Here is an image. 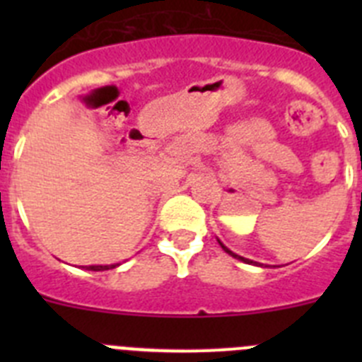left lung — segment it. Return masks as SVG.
<instances>
[{
	"label": "left lung",
	"mask_w": 362,
	"mask_h": 362,
	"mask_svg": "<svg viewBox=\"0 0 362 362\" xmlns=\"http://www.w3.org/2000/svg\"><path fill=\"white\" fill-rule=\"evenodd\" d=\"M219 245H221V248H223V250L226 252V254H230V255H232V257H235V259H241L243 263H248V264H257V263H254V261H250V259H245V257H241V255L233 254V252H232V250H228V248H226V246L223 245V243H221V241H219Z\"/></svg>",
	"instance_id": "1"
}]
</instances>
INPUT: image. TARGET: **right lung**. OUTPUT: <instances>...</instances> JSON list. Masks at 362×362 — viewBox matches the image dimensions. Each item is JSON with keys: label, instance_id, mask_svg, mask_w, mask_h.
I'll return each mask as SVG.
<instances>
[{"label": "right lung", "instance_id": "1", "mask_svg": "<svg viewBox=\"0 0 362 362\" xmlns=\"http://www.w3.org/2000/svg\"><path fill=\"white\" fill-rule=\"evenodd\" d=\"M116 267H119V264H92V267H88L86 270L103 272V270H110V268H116Z\"/></svg>", "mask_w": 362, "mask_h": 362}]
</instances>
